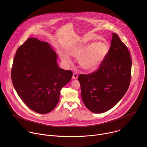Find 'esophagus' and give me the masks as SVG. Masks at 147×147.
Here are the masks:
<instances>
[{"mask_svg": "<svg viewBox=\"0 0 147 147\" xmlns=\"http://www.w3.org/2000/svg\"><path fill=\"white\" fill-rule=\"evenodd\" d=\"M72 78H73V79H74V80L77 79L78 78V74L76 73H74Z\"/></svg>", "mask_w": 147, "mask_h": 147, "instance_id": "esophagus-1", "label": "esophagus"}]
</instances>
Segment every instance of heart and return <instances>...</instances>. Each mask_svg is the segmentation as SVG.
<instances>
[{
    "mask_svg": "<svg viewBox=\"0 0 147 147\" xmlns=\"http://www.w3.org/2000/svg\"><path fill=\"white\" fill-rule=\"evenodd\" d=\"M109 51V45L107 42H91L82 46L73 51L71 53L77 57H81L80 64L82 68L88 71L96 70L102 64ZM63 60L68 62L69 57L66 55H61Z\"/></svg>",
    "mask_w": 147,
    "mask_h": 147,
    "instance_id": "b5f03b06",
    "label": "heart"
}]
</instances>
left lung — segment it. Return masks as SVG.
Segmentation results:
<instances>
[{
	"mask_svg": "<svg viewBox=\"0 0 147 147\" xmlns=\"http://www.w3.org/2000/svg\"><path fill=\"white\" fill-rule=\"evenodd\" d=\"M109 51L99 69L80 74L82 100L92 112L102 113L113 108L128 90L131 77L130 53L119 36L112 34Z\"/></svg>",
	"mask_w": 147,
	"mask_h": 147,
	"instance_id": "obj_1",
	"label": "left lung"
}]
</instances>
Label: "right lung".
<instances>
[{"instance_id":"obj_1","label":"right lung","mask_w":147,"mask_h":147,"mask_svg":"<svg viewBox=\"0 0 147 147\" xmlns=\"http://www.w3.org/2000/svg\"><path fill=\"white\" fill-rule=\"evenodd\" d=\"M57 54L46 42L30 38L17 50L11 71L13 86L32 111L51 112L59 100L60 90L73 73L59 68Z\"/></svg>"}]
</instances>
